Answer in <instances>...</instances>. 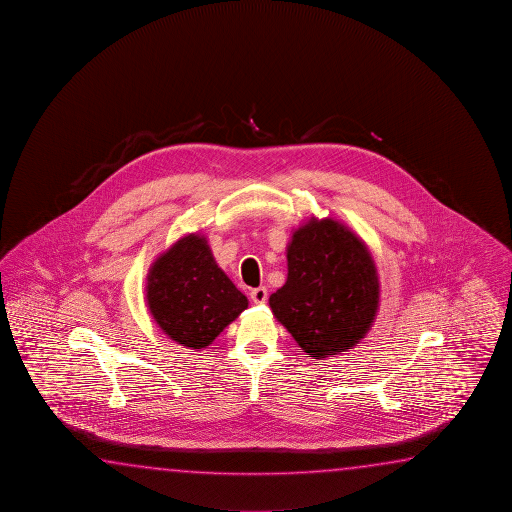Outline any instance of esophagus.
<instances>
[{"mask_svg":"<svg viewBox=\"0 0 512 512\" xmlns=\"http://www.w3.org/2000/svg\"><path fill=\"white\" fill-rule=\"evenodd\" d=\"M267 299H269V292H267V288H265V286H258V288L251 290L252 303L265 304L267 303Z\"/></svg>","mask_w":512,"mask_h":512,"instance_id":"34e87169","label":"esophagus"}]
</instances>
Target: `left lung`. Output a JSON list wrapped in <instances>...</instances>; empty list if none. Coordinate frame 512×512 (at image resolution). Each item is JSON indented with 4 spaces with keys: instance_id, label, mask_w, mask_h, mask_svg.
Returning <instances> with one entry per match:
<instances>
[{
    "instance_id": "obj_1",
    "label": "left lung",
    "mask_w": 512,
    "mask_h": 512,
    "mask_svg": "<svg viewBox=\"0 0 512 512\" xmlns=\"http://www.w3.org/2000/svg\"><path fill=\"white\" fill-rule=\"evenodd\" d=\"M288 278L269 303L304 353L324 358L365 337L378 310V274L362 240L331 218L299 227L288 245Z\"/></svg>"
}]
</instances>
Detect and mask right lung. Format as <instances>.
Wrapping results in <instances>:
<instances>
[{"label": "right lung", "instance_id": "add662e5", "mask_svg": "<svg viewBox=\"0 0 512 512\" xmlns=\"http://www.w3.org/2000/svg\"><path fill=\"white\" fill-rule=\"evenodd\" d=\"M147 301L159 328L193 349L209 346L249 304L199 234L184 236L157 258L148 272Z\"/></svg>", "mask_w": 512, "mask_h": 512}]
</instances>
